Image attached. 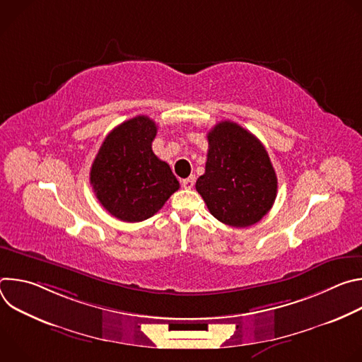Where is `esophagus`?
I'll return each instance as SVG.
<instances>
[{"label": "esophagus", "mask_w": 362, "mask_h": 362, "mask_svg": "<svg viewBox=\"0 0 362 362\" xmlns=\"http://www.w3.org/2000/svg\"><path fill=\"white\" fill-rule=\"evenodd\" d=\"M182 186H183L185 189H192V187L194 186V176H190V177L182 180Z\"/></svg>", "instance_id": "1"}]
</instances>
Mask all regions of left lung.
Returning <instances> with one entry per match:
<instances>
[{
  "label": "left lung",
  "mask_w": 362,
  "mask_h": 362,
  "mask_svg": "<svg viewBox=\"0 0 362 362\" xmlns=\"http://www.w3.org/2000/svg\"><path fill=\"white\" fill-rule=\"evenodd\" d=\"M204 175L196 182L209 212L222 223L247 228L272 208L278 179L264 144L242 126L225 120L208 133Z\"/></svg>",
  "instance_id": "1"
}]
</instances>
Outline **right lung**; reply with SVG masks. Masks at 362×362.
Masks as SVG:
<instances>
[{
    "label": "right lung",
    "mask_w": 362,
    "mask_h": 362,
    "mask_svg": "<svg viewBox=\"0 0 362 362\" xmlns=\"http://www.w3.org/2000/svg\"><path fill=\"white\" fill-rule=\"evenodd\" d=\"M156 133L147 116L133 117L109 133L91 165L95 197L123 222L151 218L179 189L170 166L151 150Z\"/></svg>",
    "instance_id": "1"
}]
</instances>
